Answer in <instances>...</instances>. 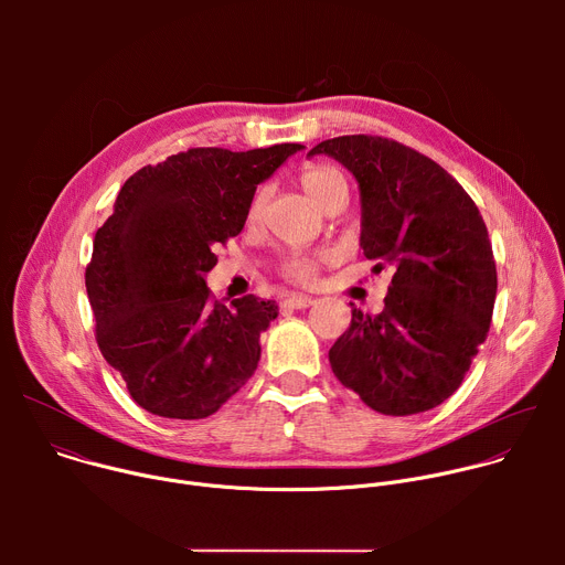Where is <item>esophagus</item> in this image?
<instances>
[{"label":"esophagus","instance_id":"obj_1","mask_svg":"<svg viewBox=\"0 0 565 565\" xmlns=\"http://www.w3.org/2000/svg\"><path fill=\"white\" fill-rule=\"evenodd\" d=\"M315 303V299L312 297H306V295H288L284 301H281V306L284 308H290V310H303V308H308V306H312Z\"/></svg>","mask_w":565,"mask_h":565}]
</instances>
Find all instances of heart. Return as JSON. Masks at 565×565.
<instances>
[{"mask_svg":"<svg viewBox=\"0 0 565 565\" xmlns=\"http://www.w3.org/2000/svg\"><path fill=\"white\" fill-rule=\"evenodd\" d=\"M299 183L303 188V192L319 205L327 207L333 199L338 196H347V181L344 177L329 166H310L306 170H301L299 174ZM266 199V190H259L250 203V212L248 218H257L262 212ZM317 270H319V259L315 257H306V255H288L281 264V275L288 281H295L299 286H310L317 279Z\"/></svg>","mask_w":565,"mask_h":565,"instance_id":"obj_1","label":"heart"}]
</instances>
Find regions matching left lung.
<instances>
[{
    "label": "left lung",
    "instance_id": "left-lung-1",
    "mask_svg": "<svg viewBox=\"0 0 565 565\" xmlns=\"http://www.w3.org/2000/svg\"><path fill=\"white\" fill-rule=\"evenodd\" d=\"M329 153L355 177L364 257L393 268L384 308L362 312L331 347L335 377L384 416H414L445 402L486 342L497 264L476 203L425 153L382 136H338Z\"/></svg>",
    "mask_w": 565,
    "mask_h": 565
}]
</instances>
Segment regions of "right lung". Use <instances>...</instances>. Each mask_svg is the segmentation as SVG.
I'll return each instance as SVG.
<instances>
[{
  "instance_id": "obj_1",
  "label": "right lung",
  "mask_w": 565,
  "mask_h": 565,
  "mask_svg": "<svg viewBox=\"0 0 565 565\" xmlns=\"http://www.w3.org/2000/svg\"><path fill=\"white\" fill-rule=\"evenodd\" d=\"M299 149L192 147L120 188L85 284L100 353L149 414L207 418L255 373L277 303L246 295L225 306L205 273L244 230L257 185Z\"/></svg>"
}]
</instances>
